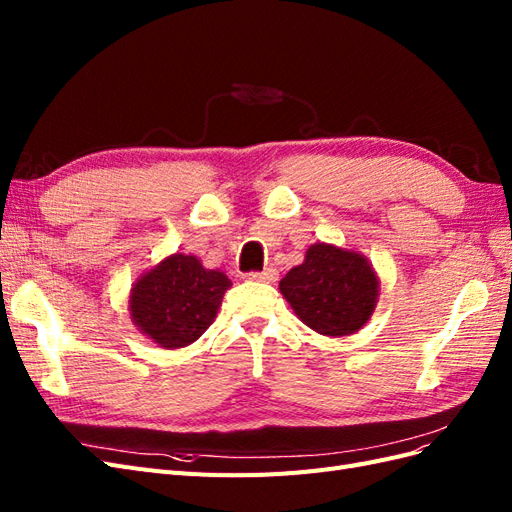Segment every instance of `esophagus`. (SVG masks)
<instances>
[{
	"instance_id": "obj_1",
	"label": "esophagus",
	"mask_w": 512,
	"mask_h": 512,
	"mask_svg": "<svg viewBox=\"0 0 512 512\" xmlns=\"http://www.w3.org/2000/svg\"><path fill=\"white\" fill-rule=\"evenodd\" d=\"M247 280H252V282H265V284H271V282H275L277 280V271L275 269H265V271H252V273H247Z\"/></svg>"
}]
</instances>
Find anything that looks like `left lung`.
Instances as JSON below:
<instances>
[{
    "label": "left lung",
    "mask_w": 512,
    "mask_h": 512,
    "mask_svg": "<svg viewBox=\"0 0 512 512\" xmlns=\"http://www.w3.org/2000/svg\"><path fill=\"white\" fill-rule=\"evenodd\" d=\"M280 290L309 329L331 337L359 331L378 301V280L367 258L327 243L309 247Z\"/></svg>",
    "instance_id": "left-lung-1"
}]
</instances>
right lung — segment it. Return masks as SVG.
Masks as SVG:
<instances>
[{
  "label": "right lung",
  "mask_w": 512,
  "mask_h": 512,
  "mask_svg": "<svg viewBox=\"0 0 512 512\" xmlns=\"http://www.w3.org/2000/svg\"><path fill=\"white\" fill-rule=\"evenodd\" d=\"M228 288L222 271L205 269L196 256L175 254L132 288V320L162 348H183L211 327Z\"/></svg>",
  "instance_id": "add662e5"
}]
</instances>
